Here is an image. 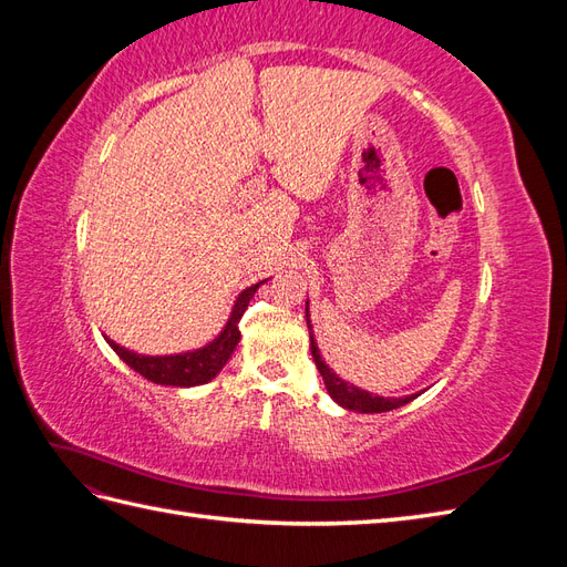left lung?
I'll return each mask as SVG.
<instances>
[{"label": "left lung", "mask_w": 567, "mask_h": 567, "mask_svg": "<svg viewBox=\"0 0 567 567\" xmlns=\"http://www.w3.org/2000/svg\"><path fill=\"white\" fill-rule=\"evenodd\" d=\"M305 319H307V329H310V350H312V357H315V364L321 373L323 379V385L326 390H329L331 400L348 409V411H359V414H383V411H392V409H400L404 404H409L411 400H416L419 394L423 392H414V394H406V398H381V394H373V392H367L362 388H357L348 381H342L340 375L323 362V357L317 348V340H315V333H312V321H310V300L305 302Z\"/></svg>", "instance_id": "left-lung-1"}]
</instances>
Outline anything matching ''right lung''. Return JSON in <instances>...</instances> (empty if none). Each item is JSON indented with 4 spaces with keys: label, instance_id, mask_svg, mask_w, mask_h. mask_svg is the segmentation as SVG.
I'll return each mask as SVG.
<instances>
[{
    "label": "right lung",
    "instance_id": "obj_1",
    "mask_svg": "<svg viewBox=\"0 0 567 567\" xmlns=\"http://www.w3.org/2000/svg\"><path fill=\"white\" fill-rule=\"evenodd\" d=\"M265 281L252 284V286L244 288L241 293H238L227 323L221 326V331L210 342H205L203 348L177 352V354H142V352L127 350L125 346H120V342H115L109 336H104V338H106L109 346L113 348V352L120 359H123V362L132 371L144 375V379L151 381V383L173 385V388L205 385V383H210L231 359V354L238 346V340H241V331H238V319L244 317L250 298L257 293V288H260Z\"/></svg>",
    "mask_w": 567,
    "mask_h": 567
}]
</instances>
